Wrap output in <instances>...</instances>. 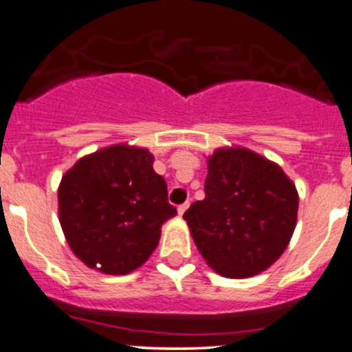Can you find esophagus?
<instances>
[{
    "label": "esophagus",
    "instance_id": "34e87169",
    "mask_svg": "<svg viewBox=\"0 0 352 352\" xmlns=\"http://www.w3.org/2000/svg\"><path fill=\"white\" fill-rule=\"evenodd\" d=\"M188 205H190V204H188V201H184V204H181V205H179V207H177V214H179V215H183V214H184V212H186Z\"/></svg>",
    "mask_w": 352,
    "mask_h": 352
}]
</instances>
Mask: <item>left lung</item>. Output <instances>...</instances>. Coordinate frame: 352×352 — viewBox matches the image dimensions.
I'll use <instances>...</instances> for the list:
<instances>
[{"label":"left lung","mask_w":352,"mask_h":352,"mask_svg":"<svg viewBox=\"0 0 352 352\" xmlns=\"http://www.w3.org/2000/svg\"><path fill=\"white\" fill-rule=\"evenodd\" d=\"M205 198L183 219L205 262L243 279L269 269L296 228L298 191L283 169L246 148H219L207 162Z\"/></svg>","instance_id":"1"}]
</instances>
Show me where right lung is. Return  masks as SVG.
<instances>
[{
	"label": "right lung",
	"mask_w": 352,
	"mask_h": 352,
	"mask_svg": "<svg viewBox=\"0 0 352 352\" xmlns=\"http://www.w3.org/2000/svg\"><path fill=\"white\" fill-rule=\"evenodd\" d=\"M152 164L145 148L113 145L82 157L63 176L59 222L69 248L87 267L124 276L157 248L161 226L176 208Z\"/></svg>",
	"instance_id": "obj_1"
}]
</instances>
